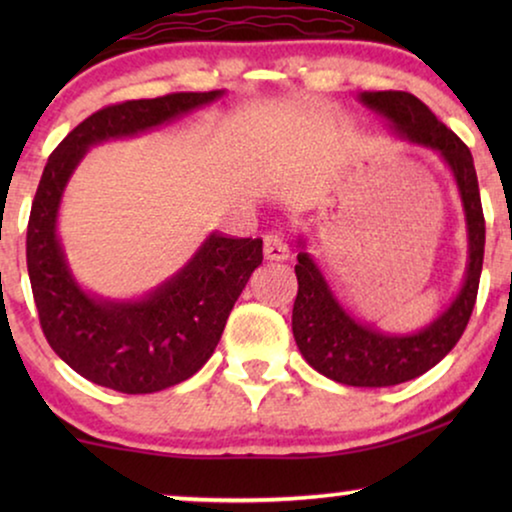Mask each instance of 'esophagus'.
Listing matches in <instances>:
<instances>
[{
	"instance_id": "34e87169",
	"label": "esophagus",
	"mask_w": 512,
	"mask_h": 512,
	"mask_svg": "<svg viewBox=\"0 0 512 512\" xmlns=\"http://www.w3.org/2000/svg\"><path fill=\"white\" fill-rule=\"evenodd\" d=\"M263 254L268 261H286L289 258V244L279 233H268L263 240Z\"/></svg>"
}]
</instances>
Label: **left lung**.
Wrapping results in <instances>:
<instances>
[{
    "label": "left lung",
    "instance_id": "left-lung-1",
    "mask_svg": "<svg viewBox=\"0 0 512 512\" xmlns=\"http://www.w3.org/2000/svg\"><path fill=\"white\" fill-rule=\"evenodd\" d=\"M359 100L387 118L398 137L429 146L450 165L464 202L468 228L464 286L433 324L412 335H389L356 321L338 303L324 272L305 251V240H298L303 251L296 265L298 296L293 303L291 326L300 354L317 373L349 387H394L431 370L464 335L478 298L485 258V216L471 151L422 100L403 90L361 93Z\"/></svg>",
    "mask_w": 512,
    "mask_h": 512
}]
</instances>
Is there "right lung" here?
<instances>
[{
	"label": "right lung",
	"mask_w": 512,
	"mask_h": 512,
	"mask_svg": "<svg viewBox=\"0 0 512 512\" xmlns=\"http://www.w3.org/2000/svg\"><path fill=\"white\" fill-rule=\"evenodd\" d=\"M221 95L223 90H209L109 104L76 125L48 156L27 223V272L48 345L100 387L153 394L198 373L219 345L251 272L263 263V240L212 233L149 296L97 298L76 284L58 240L62 193L90 146L153 130Z\"/></svg>",
	"instance_id": "obj_1"
}]
</instances>
